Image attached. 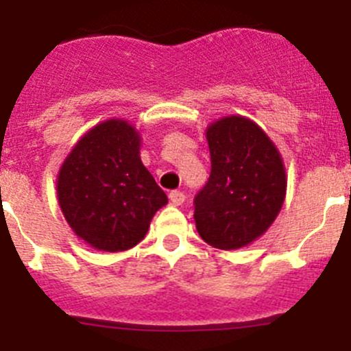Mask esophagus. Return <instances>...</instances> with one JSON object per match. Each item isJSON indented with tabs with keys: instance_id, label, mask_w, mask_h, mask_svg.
Returning <instances> with one entry per match:
<instances>
[{
	"instance_id": "1",
	"label": "esophagus",
	"mask_w": 351,
	"mask_h": 351,
	"mask_svg": "<svg viewBox=\"0 0 351 351\" xmlns=\"http://www.w3.org/2000/svg\"><path fill=\"white\" fill-rule=\"evenodd\" d=\"M169 198H170V202L173 204V206H182L186 200V195L182 193V191H178V190H173L170 191L169 193Z\"/></svg>"
}]
</instances>
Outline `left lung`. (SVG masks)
Masks as SVG:
<instances>
[{
    "label": "left lung",
    "instance_id": "left-lung-1",
    "mask_svg": "<svg viewBox=\"0 0 351 351\" xmlns=\"http://www.w3.org/2000/svg\"><path fill=\"white\" fill-rule=\"evenodd\" d=\"M206 137L210 176L193 200L197 230L213 247L239 250L265 234L283 207V160L267 133L243 116L221 117Z\"/></svg>",
    "mask_w": 351,
    "mask_h": 351
}]
</instances>
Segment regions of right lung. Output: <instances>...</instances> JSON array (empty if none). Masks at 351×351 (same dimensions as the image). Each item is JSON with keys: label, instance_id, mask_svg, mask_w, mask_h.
<instances>
[{"label": "right lung", "instance_id": "right-lung-1", "mask_svg": "<svg viewBox=\"0 0 351 351\" xmlns=\"http://www.w3.org/2000/svg\"><path fill=\"white\" fill-rule=\"evenodd\" d=\"M64 219L82 241L101 251L137 246L165 191L141 160V135L125 119L89 130L71 149L58 176Z\"/></svg>", "mask_w": 351, "mask_h": 351}]
</instances>
